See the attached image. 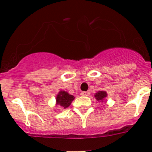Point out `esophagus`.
I'll use <instances>...</instances> for the list:
<instances>
[{"label":"esophagus","instance_id":"1","mask_svg":"<svg viewBox=\"0 0 152 152\" xmlns=\"http://www.w3.org/2000/svg\"><path fill=\"white\" fill-rule=\"evenodd\" d=\"M90 94H91V91H84V92L81 93V95L82 96H89Z\"/></svg>","mask_w":152,"mask_h":152}]
</instances>
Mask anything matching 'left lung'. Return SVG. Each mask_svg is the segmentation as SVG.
Returning <instances> with one entry per match:
<instances>
[{
	"mask_svg": "<svg viewBox=\"0 0 152 152\" xmlns=\"http://www.w3.org/2000/svg\"><path fill=\"white\" fill-rule=\"evenodd\" d=\"M107 94L106 91H98L97 93H96V94L94 95L96 100H97V101H101V102H103V100L107 97Z\"/></svg>",
	"mask_w": 152,
	"mask_h": 152,
	"instance_id": "1",
	"label": "left lung"
}]
</instances>
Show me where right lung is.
I'll list each match as a JSON object with an SVG mask.
<instances>
[{"label": "right lung", "instance_id": "obj_1", "mask_svg": "<svg viewBox=\"0 0 152 152\" xmlns=\"http://www.w3.org/2000/svg\"><path fill=\"white\" fill-rule=\"evenodd\" d=\"M74 99L73 95L69 94L66 91H61L56 96V105H59L65 109L71 105Z\"/></svg>", "mask_w": 152, "mask_h": 152}]
</instances>
